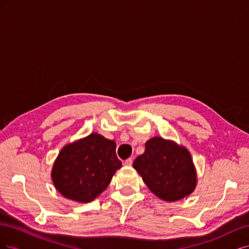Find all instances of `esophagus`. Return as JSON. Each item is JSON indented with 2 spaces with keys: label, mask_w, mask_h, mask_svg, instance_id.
Returning <instances> with one entry per match:
<instances>
[{
  "label": "esophagus",
  "mask_w": 249,
  "mask_h": 249,
  "mask_svg": "<svg viewBox=\"0 0 249 249\" xmlns=\"http://www.w3.org/2000/svg\"><path fill=\"white\" fill-rule=\"evenodd\" d=\"M132 164H133V159H132V158H129V159H126V160L124 161V165H125V166H131Z\"/></svg>",
  "instance_id": "obj_1"
}]
</instances>
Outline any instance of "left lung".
Here are the masks:
<instances>
[{"label":"left lung","mask_w":249,"mask_h":249,"mask_svg":"<svg viewBox=\"0 0 249 249\" xmlns=\"http://www.w3.org/2000/svg\"><path fill=\"white\" fill-rule=\"evenodd\" d=\"M133 167L158 197L176 201L189 195L196 186V172L188 150L161 137L149 139L145 152Z\"/></svg>","instance_id":"obj_1"}]
</instances>
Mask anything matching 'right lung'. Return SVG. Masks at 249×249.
Listing matches in <instances>:
<instances>
[{
	"label": "right lung",
	"instance_id": "obj_1",
	"mask_svg": "<svg viewBox=\"0 0 249 249\" xmlns=\"http://www.w3.org/2000/svg\"><path fill=\"white\" fill-rule=\"evenodd\" d=\"M115 149L114 141L96 133L64 146L52 171L56 189L64 197L79 202L93 200L122 167Z\"/></svg>",
	"mask_w": 249,
	"mask_h": 249
}]
</instances>
